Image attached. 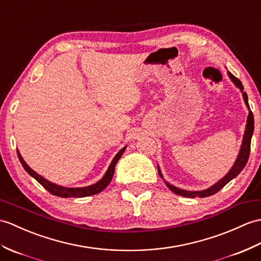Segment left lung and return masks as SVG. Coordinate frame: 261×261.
I'll return each instance as SVG.
<instances>
[{
    "instance_id": "obj_1",
    "label": "left lung",
    "mask_w": 261,
    "mask_h": 261,
    "mask_svg": "<svg viewBox=\"0 0 261 261\" xmlns=\"http://www.w3.org/2000/svg\"><path fill=\"white\" fill-rule=\"evenodd\" d=\"M228 75L230 77V80H231L234 86L239 88L240 91L242 92V96H244V100L246 106L248 108V110H249V114H248V118H247V124H246V130H245V135H244V139H242V143H241V147H240V151H239V154L237 156V160H236L234 165L232 166V168L230 169V171L223 177L221 180L218 181L217 184H215L214 186H211L210 188L205 190H201V191H187L184 189H179V188L174 187L172 185H170L169 182L163 179V175L160 171V168L158 167V172L159 175L165 181L167 187L170 189L171 191H173L175 195H179V196H182V197H187V198H195V197H199V198H204V197H209V196H213L215 193H217L219 190H221L223 187H225L229 181H231L233 178L237 177V175L242 171V169L245 168V166L247 165V161L249 159V153H250V144H251V137H252V133H253V128H254V122H253V114L250 110V107H249V103H248V95L246 92H244V86H242V83L240 82V80L238 77H236L233 74L230 73L228 71Z\"/></svg>"
}]
</instances>
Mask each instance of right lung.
<instances>
[{
    "instance_id": "add662e5",
    "label": "right lung",
    "mask_w": 261,
    "mask_h": 261,
    "mask_svg": "<svg viewBox=\"0 0 261 261\" xmlns=\"http://www.w3.org/2000/svg\"><path fill=\"white\" fill-rule=\"evenodd\" d=\"M126 147L121 149L119 152L116 154V156H114L111 165L109 166L108 170L106 172V174L103 175V178L98 181V182L94 184V185H91V186H88V187H83V188H65V187H61V186H58L56 184H52L50 182V181L44 179L42 175H40L39 173H36L33 169L30 168L27 162L23 160L21 153L19 152V150L16 151L17 152V156H19L20 159V162L21 165L23 166V168L25 169V171L31 175V177H33L36 181L40 185L43 186L45 189L52 193V195L54 196H58V197H62V198H82V197H88V196H92V195H96V193L101 192L105 188H107V186L111 182L112 180V177H113V173H114V168H116V165L118 163L119 159L121 158V155L123 154L124 150H125Z\"/></svg>"
}]
</instances>
